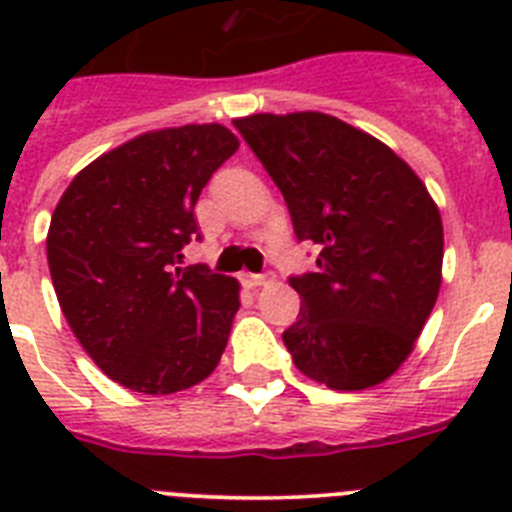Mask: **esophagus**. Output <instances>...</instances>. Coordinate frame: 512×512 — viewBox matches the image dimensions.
I'll list each match as a JSON object with an SVG mask.
<instances>
[{
    "label": "esophagus",
    "instance_id": "obj_1",
    "mask_svg": "<svg viewBox=\"0 0 512 512\" xmlns=\"http://www.w3.org/2000/svg\"><path fill=\"white\" fill-rule=\"evenodd\" d=\"M251 287H266V284L274 282V271H264V274H248L246 279Z\"/></svg>",
    "mask_w": 512,
    "mask_h": 512
}]
</instances>
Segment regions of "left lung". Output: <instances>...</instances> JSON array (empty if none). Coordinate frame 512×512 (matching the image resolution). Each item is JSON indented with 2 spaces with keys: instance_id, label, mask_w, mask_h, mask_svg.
Masks as SVG:
<instances>
[{
  "instance_id": "8db88e82",
  "label": "left lung",
  "mask_w": 512,
  "mask_h": 512,
  "mask_svg": "<svg viewBox=\"0 0 512 512\" xmlns=\"http://www.w3.org/2000/svg\"><path fill=\"white\" fill-rule=\"evenodd\" d=\"M287 202L315 271L289 277L300 318L282 333L305 377L366 390L408 359L441 287L443 228L415 171L323 112L233 120Z\"/></svg>"
}]
</instances>
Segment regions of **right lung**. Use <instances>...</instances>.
I'll return each instance as SVG.
<instances>
[{"label":"right lung","instance_id":"right-lung-1","mask_svg":"<svg viewBox=\"0 0 512 512\" xmlns=\"http://www.w3.org/2000/svg\"><path fill=\"white\" fill-rule=\"evenodd\" d=\"M235 151L223 125L140 135L76 174L53 212L45 246L63 315L94 364L128 390H187L223 356L238 282L179 261L202 241V189Z\"/></svg>","mask_w":512,"mask_h":512}]
</instances>
